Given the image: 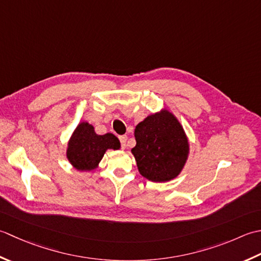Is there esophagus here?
Masks as SVG:
<instances>
[{"label":"esophagus","instance_id":"1","mask_svg":"<svg viewBox=\"0 0 261 261\" xmlns=\"http://www.w3.org/2000/svg\"><path fill=\"white\" fill-rule=\"evenodd\" d=\"M119 141L121 143V147L125 148L126 147V142H127V136L123 135V136H119Z\"/></svg>","mask_w":261,"mask_h":261}]
</instances>
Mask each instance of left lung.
<instances>
[{
    "instance_id": "1",
    "label": "left lung",
    "mask_w": 261,
    "mask_h": 261,
    "mask_svg": "<svg viewBox=\"0 0 261 261\" xmlns=\"http://www.w3.org/2000/svg\"><path fill=\"white\" fill-rule=\"evenodd\" d=\"M132 148L138 171L154 182L178 177L188 159L189 143L181 124L169 110L152 114L135 128Z\"/></svg>"
}]
</instances>
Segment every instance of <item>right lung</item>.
I'll use <instances>...</instances> for the list:
<instances>
[{"instance_id":"right-lung-1","label":"right lung","mask_w":261,"mask_h":261,"mask_svg":"<svg viewBox=\"0 0 261 261\" xmlns=\"http://www.w3.org/2000/svg\"><path fill=\"white\" fill-rule=\"evenodd\" d=\"M109 148L119 150L120 142L114 134L107 133L98 135L92 125L82 121L68 141L66 156L72 166L80 171H91L98 164Z\"/></svg>"}]
</instances>
